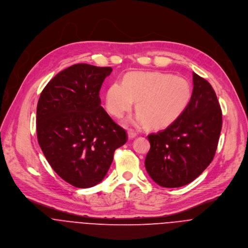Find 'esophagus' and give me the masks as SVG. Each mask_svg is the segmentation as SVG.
<instances>
[{
	"instance_id": "1",
	"label": "esophagus",
	"mask_w": 248,
	"mask_h": 248,
	"mask_svg": "<svg viewBox=\"0 0 248 248\" xmlns=\"http://www.w3.org/2000/svg\"><path fill=\"white\" fill-rule=\"evenodd\" d=\"M127 135H128L129 140H132V139H134V138H136V137H137V133H136V132H134V131H132V130H128Z\"/></svg>"
}]
</instances>
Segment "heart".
I'll list each match as a JSON object with an SVG mask.
<instances>
[{"instance_id": "heart-1", "label": "heart", "mask_w": 248, "mask_h": 248, "mask_svg": "<svg viewBox=\"0 0 248 248\" xmlns=\"http://www.w3.org/2000/svg\"><path fill=\"white\" fill-rule=\"evenodd\" d=\"M190 98V84L183 77L158 71L130 72L123 82L115 81L108 87L106 106L111 115L121 118L137 101L138 112L128 122L159 129L173 123Z\"/></svg>"}]
</instances>
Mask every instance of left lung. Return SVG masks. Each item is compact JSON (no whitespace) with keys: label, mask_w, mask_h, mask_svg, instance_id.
Masks as SVG:
<instances>
[{"label":"left lung","mask_w":248,"mask_h":248,"mask_svg":"<svg viewBox=\"0 0 248 248\" xmlns=\"http://www.w3.org/2000/svg\"><path fill=\"white\" fill-rule=\"evenodd\" d=\"M193 90L185 111L165 130L148 135L144 165L163 187H180L199 177L214 158L222 129V110L212 86L192 73Z\"/></svg>","instance_id":"obj_1"}]
</instances>
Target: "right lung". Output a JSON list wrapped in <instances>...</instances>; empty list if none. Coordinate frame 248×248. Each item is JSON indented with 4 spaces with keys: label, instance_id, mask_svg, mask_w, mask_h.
Wrapping results in <instances>:
<instances>
[{
    "label": "right lung",
    "instance_id": "obj_1",
    "mask_svg": "<svg viewBox=\"0 0 248 248\" xmlns=\"http://www.w3.org/2000/svg\"><path fill=\"white\" fill-rule=\"evenodd\" d=\"M111 67L74 64L57 74L37 105V138L55 172L87 188L106 177L127 134L101 107L100 90Z\"/></svg>",
    "mask_w": 248,
    "mask_h": 248
}]
</instances>
